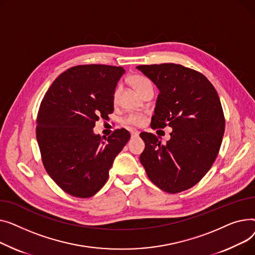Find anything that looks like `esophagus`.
I'll return each mask as SVG.
<instances>
[{
	"label": "esophagus",
	"instance_id": "1",
	"mask_svg": "<svg viewBox=\"0 0 255 255\" xmlns=\"http://www.w3.org/2000/svg\"><path fill=\"white\" fill-rule=\"evenodd\" d=\"M139 131L138 130H134V129H132V130H130V134H131V138H137V137H139Z\"/></svg>",
	"mask_w": 255,
	"mask_h": 255
}]
</instances>
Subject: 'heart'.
Segmentation results:
<instances>
[{
  "instance_id": "heart-1",
  "label": "heart",
  "mask_w": 255,
  "mask_h": 255,
  "mask_svg": "<svg viewBox=\"0 0 255 255\" xmlns=\"http://www.w3.org/2000/svg\"><path fill=\"white\" fill-rule=\"evenodd\" d=\"M128 81H129L130 85L134 89H136V91L140 95H142L145 92L146 88L152 86L151 81L149 80L148 78L144 77V76H141V75H133V76L129 77ZM118 98H119V88L117 87V88H115V91L113 92V95H112V102H113V104L117 103ZM125 124L126 125L139 127V126H142L144 124V117L141 114H130L129 116H128L126 118Z\"/></svg>"
}]
</instances>
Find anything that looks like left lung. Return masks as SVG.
I'll use <instances>...</instances> for the list:
<instances>
[{
	"label": "left lung",
	"instance_id": "8db88e82",
	"mask_svg": "<svg viewBox=\"0 0 255 255\" xmlns=\"http://www.w3.org/2000/svg\"><path fill=\"white\" fill-rule=\"evenodd\" d=\"M158 88L151 128H173L166 144L141 132L140 161L160 189L177 193L196 185L210 170L222 142L226 121L216 89L198 71L177 64L137 67Z\"/></svg>",
	"mask_w": 255,
	"mask_h": 255
}]
</instances>
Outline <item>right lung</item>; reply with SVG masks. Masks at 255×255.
<instances>
[{
  "mask_svg": "<svg viewBox=\"0 0 255 255\" xmlns=\"http://www.w3.org/2000/svg\"><path fill=\"white\" fill-rule=\"evenodd\" d=\"M125 72L107 65L70 68L41 102L36 136L44 168L73 197H93L104 186L114 158L130 138L125 128L106 141L94 132L100 117L113 113L112 95Z\"/></svg>",
  "mask_w": 255,
  "mask_h": 255,
  "instance_id": "obj_1",
  "label": "right lung"
}]
</instances>
